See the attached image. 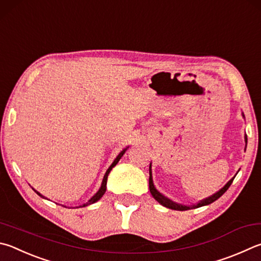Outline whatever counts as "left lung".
<instances>
[{"label": "left lung", "mask_w": 261, "mask_h": 261, "mask_svg": "<svg viewBox=\"0 0 261 261\" xmlns=\"http://www.w3.org/2000/svg\"><path fill=\"white\" fill-rule=\"evenodd\" d=\"M243 117H244V114H242ZM245 139V148H246V143H248V137H244ZM235 178V177H234ZM234 178H231L228 182H227L224 187H222L220 191H218L216 194H213V195H211L210 197L207 198H204V200H202L197 203V204L195 205H191V206H187V205H182V204H179V203H176L170 200V198H168L167 196H164L163 194H161L158 189L155 188L154 186V182H153V177H151V163L149 164V191H150V194L151 196H153L156 201H158L160 204H162L163 206L168 207V209H172V210H178V211H186V210H191V209H195V207H200V206H203V205H207V204H211L212 202H215L216 200H218L222 194H224L227 189L229 188V186L231 185V182H233Z\"/></svg>", "instance_id": "left-lung-1"}]
</instances>
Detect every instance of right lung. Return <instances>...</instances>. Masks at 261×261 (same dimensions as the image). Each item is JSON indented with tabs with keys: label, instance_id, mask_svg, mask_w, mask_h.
Returning <instances> with one entry per match:
<instances>
[{
	"label": "right lung",
	"instance_id": "1",
	"mask_svg": "<svg viewBox=\"0 0 261 261\" xmlns=\"http://www.w3.org/2000/svg\"><path fill=\"white\" fill-rule=\"evenodd\" d=\"M127 149V147L126 148H124L123 149L120 154H118L117 156H116V159L114 160V162H113L112 164H111V167L107 169V171H106V173H105V176H103V179H102V182H101V186H100V188H99V191L94 194V195L90 198V200L87 202V203H84L83 205H80L81 207H83V206H87V205H90V204H92V203H96L98 200H100V198L102 197V195L103 194H105V192H106V185H107V178H108V174H110V172H111V170L115 167V165L118 163V161L121 160V158L123 156V154L125 153V150ZM35 191V189H34ZM35 193L37 194V195H40L41 197H43V198H45L43 195H42V194H40L39 192L37 191H35Z\"/></svg>",
	"mask_w": 261,
	"mask_h": 261
}]
</instances>
